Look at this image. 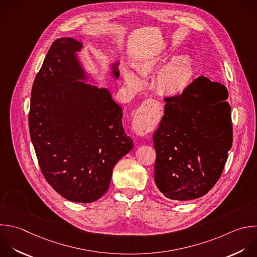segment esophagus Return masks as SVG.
<instances>
[{
    "label": "esophagus",
    "mask_w": 257,
    "mask_h": 257,
    "mask_svg": "<svg viewBox=\"0 0 257 257\" xmlns=\"http://www.w3.org/2000/svg\"><path fill=\"white\" fill-rule=\"evenodd\" d=\"M160 103L155 99H147L135 114L133 124L135 132L145 136L151 132L156 118L159 115Z\"/></svg>",
    "instance_id": "34e87169"
}]
</instances>
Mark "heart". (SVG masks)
<instances>
[{
  "instance_id": "obj_1",
  "label": "heart",
  "mask_w": 257,
  "mask_h": 257,
  "mask_svg": "<svg viewBox=\"0 0 257 257\" xmlns=\"http://www.w3.org/2000/svg\"><path fill=\"white\" fill-rule=\"evenodd\" d=\"M165 61L166 56L163 54L154 57L152 60L145 63L139 69V72L141 75L146 76L149 71L160 68ZM192 75L193 64L191 59L184 55L178 56L172 59L161 69L157 77V85L164 93L179 95L188 88ZM125 79L127 84L135 89H139L145 84L144 79L132 71L125 72Z\"/></svg>"
}]
</instances>
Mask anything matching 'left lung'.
<instances>
[{
    "mask_svg": "<svg viewBox=\"0 0 257 257\" xmlns=\"http://www.w3.org/2000/svg\"><path fill=\"white\" fill-rule=\"evenodd\" d=\"M227 97L223 84L200 76L180 95L165 98V114L153 139L155 182L167 198H200L220 178L232 147Z\"/></svg>",
    "mask_w": 257,
    "mask_h": 257,
    "instance_id": "left-lung-1",
    "label": "left lung"
}]
</instances>
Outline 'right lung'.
Here are the masks:
<instances>
[{
  "label": "right lung",
  "instance_id": "obj_1",
  "mask_svg": "<svg viewBox=\"0 0 257 257\" xmlns=\"http://www.w3.org/2000/svg\"><path fill=\"white\" fill-rule=\"evenodd\" d=\"M82 47L71 37L51 45L33 83L29 128L51 187L69 201L91 203L107 191L115 164L134 144L122 126V108L80 61ZM118 65L109 64L116 80Z\"/></svg>",
  "mask_w": 257,
  "mask_h": 257
}]
</instances>
